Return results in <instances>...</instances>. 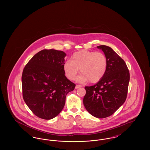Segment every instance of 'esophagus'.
<instances>
[{"mask_svg": "<svg viewBox=\"0 0 150 150\" xmlns=\"http://www.w3.org/2000/svg\"><path fill=\"white\" fill-rule=\"evenodd\" d=\"M80 87H81V86H80V85H78V84H77V85H76L75 86V89H78L79 88H80Z\"/></svg>", "mask_w": 150, "mask_h": 150, "instance_id": "34e87169", "label": "esophagus"}]
</instances>
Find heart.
Returning a JSON list of instances; mask_svg holds the SVG:
<instances>
[{
    "instance_id": "heart-1",
    "label": "heart",
    "mask_w": 150,
    "mask_h": 150,
    "mask_svg": "<svg viewBox=\"0 0 150 150\" xmlns=\"http://www.w3.org/2000/svg\"><path fill=\"white\" fill-rule=\"evenodd\" d=\"M107 66V57L103 53L84 50L74 53L71 56V61H66L63 69L66 76L72 80L80 69L81 74L77 78V81L86 82L89 80L91 83H96L103 78Z\"/></svg>"
}]
</instances>
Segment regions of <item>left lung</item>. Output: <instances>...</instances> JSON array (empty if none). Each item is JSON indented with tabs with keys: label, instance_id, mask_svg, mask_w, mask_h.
<instances>
[{
	"label": "left lung",
	"instance_id": "8db88e82",
	"mask_svg": "<svg viewBox=\"0 0 150 150\" xmlns=\"http://www.w3.org/2000/svg\"><path fill=\"white\" fill-rule=\"evenodd\" d=\"M97 47L107 57V71L97 84L85 87L83 103L90 114L102 119L113 114L125 102L130 74L125 61L111 48L104 45Z\"/></svg>",
	"mask_w": 150,
	"mask_h": 150
}]
</instances>
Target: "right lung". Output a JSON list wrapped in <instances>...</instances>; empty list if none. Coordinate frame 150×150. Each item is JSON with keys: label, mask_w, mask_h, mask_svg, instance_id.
Wrapping results in <instances>:
<instances>
[{"label": "right lung", "mask_w": 150, "mask_h": 150, "mask_svg": "<svg viewBox=\"0 0 150 150\" xmlns=\"http://www.w3.org/2000/svg\"><path fill=\"white\" fill-rule=\"evenodd\" d=\"M64 52L44 50L35 54L25 66L22 75L23 98L39 118L50 120L64 107L67 94L75 84L64 75Z\"/></svg>", "instance_id": "right-lung-1"}]
</instances>
